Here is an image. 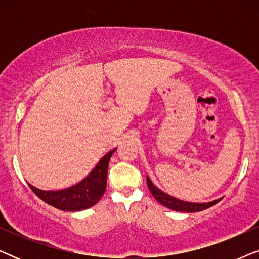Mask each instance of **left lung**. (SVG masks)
<instances>
[{"instance_id":"left-lung-1","label":"left lung","mask_w":259,"mask_h":259,"mask_svg":"<svg viewBox=\"0 0 259 259\" xmlns=\"http://www.w3.org/2000/svg\"><path fill=\"white\" fill-rule=\"evenodd\" d=\"M147 186H148V189H150L151 193L153 194V197L157 199V201H159L161 205H164V206L171 208V210H175V211L199 212V211L206 210V208L213 206V205H215L219 200H221V199H217V200L211 201V203H201V204L189 203V201L179 200V199H177V198H173L171 196H168V194H166L165 192H162V191L159 190L158 187H155L153 184H152V182L148 177H147Z\"/></svg>"}]
</instances>
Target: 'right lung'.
Listing matches in <instances>:
<instances>
[{
	"mask_svg": "<svg viewBox=\"0 0 259 259\" xmlns=\"http://www.w3.org/2000/svg\"><path fill=\"white\" fill-rule=\"evenodd\" d=\"M115 150L108 152L98 165L95 166L90 176L82 182L72 187L61 191H44L38 190L28 184L31 191L52 206L62 211H80L93 206L104 196L107 184L108 162Z\"/></svg>",
	"mask_w": 259,
	"mask_h": 259,
	"instance_id": "right-lung-1",
	"label": "right lung"
}]
</instances>
